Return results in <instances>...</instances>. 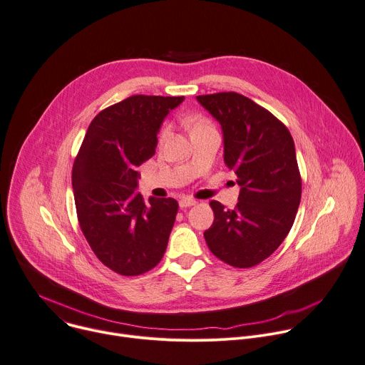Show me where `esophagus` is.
<instances>
[{
  "instance_id": "34e87169",
  "label": "esophagus",
  "mask_w": 365,
  "mask_h": 365,
  "mask_svg": "<svg viewBox=\"0 0 365 365\" xmlns=\"http://www.w3.org/2000/svg\"><path fill=\"white\" fill-rule=\"evenodd\" d=\"M197 205V201L195 200H192V198H181L180 200V207L181 209H187V207H191V206H195Z\"/></svg>"
}]
</instances>
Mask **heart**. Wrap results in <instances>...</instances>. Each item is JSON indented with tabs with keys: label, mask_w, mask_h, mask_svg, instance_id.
<instances>
[{
	"label": "heart",
	"mask_w": 365,
	"mask_h": 365,
	"mask_svg": "<svg viewBox=\"0 0 365 365\" xmlns=\"http://www.w3.org/2000/svg\"><path fill=\"white\" fill-rule=\"evenodd\" d=\"M206 126H210V123H209L206 118H195L192 121V130L194 129H200V128H206ZM168 135H170V129L164 128V129L160 130V133H159V139L160 140H165L168 138Z\"/></svg>",
	"instance_id": "1"
}]
</instances>
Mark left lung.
I'll return each instance as SVG.
<instances>
[{
    "label": "left lung",
    "instance_id": "8db88e82",
    "mask_svg": "<svg viewBox=\"0 0 365 365\" xmlns=\"http://www.w3.org/2000/svg\"><path fill=\"white\" fill-rule=\"evenodd\" d=\"M223 133V159L240 185L235 209L212 201L215 222L205 232L223 262L250 268L268 258L289 235L302 197L289 129L268 110L237 93L198 96Z\"/></svg>",
    "mask_w": 365,
    "mask_h": 365
}]
</instances>
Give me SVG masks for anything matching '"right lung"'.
<instances>
[{"label":"right lung","instance_id":"1","mask_svg":"<svg viewBox=\"0 0 365 365\" xmlns=\"http://www.w3.org/2000/svg\"><path fill=\"white\" fill-rule=\"evenodd\" d=\"M184 97L132 96L98 113L72 168L78 222L97 258L121 275L152 269L165 254L178 203L136 191L138 167Z\"/></svg>","mask_w":365,"mask_h":365}]
</instances>
